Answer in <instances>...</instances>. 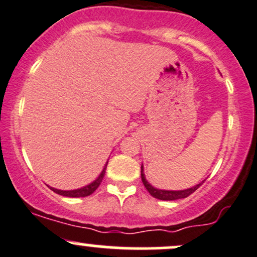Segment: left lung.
<instances>
[{"instance_id":"1","label":"left lung","mask_w":257,"mask_h":257,"mask_svg":"<svg viewBox=\"0 0 257 257\" xmlns=\"http://www.w3.org/2000/svg\"><path fill=\"white\" fill-rule=\"evenodd\" d=\"M142 180L143 184L145 185L146 190L151 194V196L156 197L159 200H178V199H184V197H188L189 195L194 193V191L197 190V188L201 184H197L195 187L190 189H185V190H179V191H171V190H160V189L154 188L148 183V180L145 179V176L143 173V166H142Z\"/></svg>"}]
</instances>
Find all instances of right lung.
Returning <instances> with one entry per match:
<instances>
[{
	"label": "right lung",
	"mask_w": 257,
	"mask_h": 257,
	"mask_svg": "<svg viewBox=\"0 0 257 257\" xmlns=\"http://www.w3.org/2000/svg\"><path fill=\"white\" fill-rule=\"evenodd\" d=\"M106 167H107V165H106ZM106 167L103 168L102 172H101V174L98 176V178L95 180V182H92L91 184L86 185V187H84L81 189H77V190H68V191L58 190V189H53V188H51V190H53L55 193L60 194V195L68 196V197H85V196L91 195V194L98 188V185L101 184V182H102L103 176H105V172H106Z\"/></svg>",
	"instance_id": "1"
}]
</instances>
